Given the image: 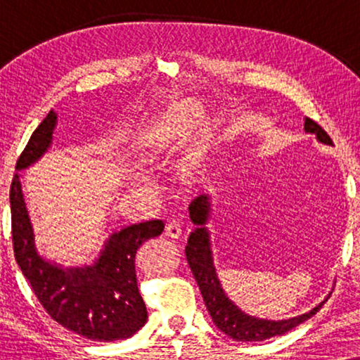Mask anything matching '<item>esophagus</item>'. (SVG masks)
Listing matches in <instances>:
<instances>
[{"mask_svg": "<svg viewBox=\"0 0 360 360\" xmlns=\"http://www.w3.org/2000/svg\"><path fill=\"white\" fill-rule=\"evenodd\" d=\"M165 234L172 239H179L181 236V224L179 221H170V223L165 226Z\"/></svg>", "mask_w": 360, "mask_h": 360, "instance_id": "esophagus-1", "label": "esophagus"}]
</instances>
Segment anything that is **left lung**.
<instances>
[{
    "label": "left lung",
    "instance_id": "8db88e82",
    "mask_svg": "<svg viewBox=\"0 0 360 360\" xmlns=\"http://www.w3.org/2000/svg\"><path fill=\"white\" fill-rule=\"evenodd\" d=\"M304 131L311 132L316 136V139L323 144H333L331 137L323 129L318 122H314L309 117H304ZM190 219L196 224L193 233L190 234L188 244L185 248L186 260L193 272V277L198 283L201 297L206 304L211 319L218 326L219 331L228 334L229 338L236 341H264V339L280 336L290 329L298 326L303 321H307L318 313V309L323 307L321 302L318 307L309 309L308 313L300 314V316L290 319H280V321H270V319H260L255 316H249L244 311L236 307L231 300L226 297L223 287H221L216 269L213 264V252H211L210 233L206 229L208 223L211 203L210 196L200 195L190 203Z\"/></svg>",
    "mask_w": 360,
    "mask_h": 360
}]
</instances>
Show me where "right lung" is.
I'll list each match as a JSON object with an SVG mask.
<instances>
[{
    "instance_id": "obj_1",
    "label": "right lung",
    "mask_w": 360,
    "mask_h": 360,
    "mask_svg": "<svg viewBox=\"0 0 360 360\" xmlns=\"http://www.w3.org/2000/svg\"><path fill=\"white\" fill-rule=\"evenodd\" d=\"M57 112L51 111L16 162L9 190L11 233L16 262L44 309L53 321L90 341L111 342L131 338L147 321L146 303L136 278V252L142 243L164 231L160 219L146 221L112 233L91 265L67 267L37 252L24 201L19 170L27 169L52 144Z\"/></svg>"
}]
</instances>
